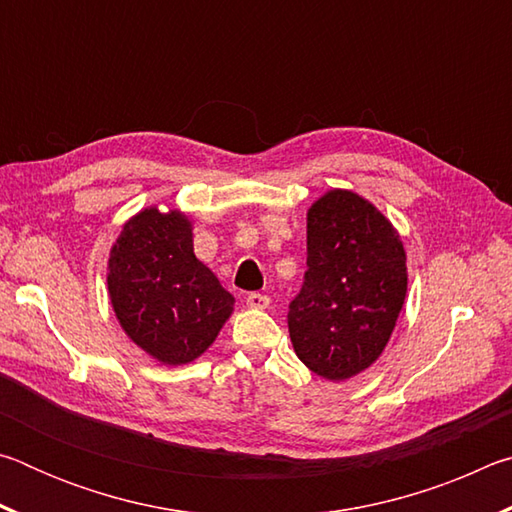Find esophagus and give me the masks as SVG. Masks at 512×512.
<instances>
[{
    "label": "esophagus",
    "instance_id": "34e87169",
    "mask_svg": "<svg viewBox=\"0 0 512 512\" xmlns=\"http://www.w3.org/2000/svg\"><path fill=\"white\" fill-rule=\"evenodd\" d=\"M246 305L250 307V309H266L268 305H271V298L266 296V293H248V298H246Z\"/></svg>",
    "mask_w": 512,
    "mask_h": 512
}]
</instances>
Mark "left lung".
Listing matches in <instances>:
<instances>
[{
	"instance_id": "obj_1",
	"label": "left lung",
	"mask_w": 512,
	"mask_h": 512,
	"mask_svg": "<svg viewBox=\"0 0 512 512\" xmlns=\"http://www.w3.org/2000/svg\"><path fill=\"white\" fill-rule=\"evenodd\" d=\"M406 284L395 225L352 189H329L307 210L305 284L289 305L298 359L329 381L370 368L391 339Z\"/></svg>"
}]
</instances>
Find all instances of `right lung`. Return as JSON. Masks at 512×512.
Wrapping results in <instances>:
<instances>
[{
	"label": "right lung",
	"instance_id": "right-lung-1",
	"mask_svg": "<svg viewBox=\"0 0 512 512\" xmlns=\"http://www.w3.org/2000/svg\"><path fill=\"white\" fill-rule=\"evenodd\" d=\"M108 296L128 339L164 366L201 357L235 311V296L194 255L189 216L158 205L131 216L112 244Z\"/></svg>",
	"mask_w": 512,
	"mask_h": 512
}]
</instances>
